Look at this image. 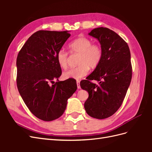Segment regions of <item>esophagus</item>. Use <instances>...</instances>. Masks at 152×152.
I'll return each mask as SVG.
<instances>
[{"label": "esophagus", "mask_w": 152, "mask_h": 152, "mask_svg": "<svg viewBox=\"0 0 152 152\" xmlns=\"http://www.w3.org/2000/svg\"><path fill=\"white\" fill-rule=\"evenodd\" d=\"M77 88L78 89H80V81L79 80H77Z\"/></svg>", "instance_id": "esophagus-1"}]
</instances>
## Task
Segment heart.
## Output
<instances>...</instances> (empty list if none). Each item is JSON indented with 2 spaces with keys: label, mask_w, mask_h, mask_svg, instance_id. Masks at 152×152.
<instances>
[{
  "label": "heart",
  "mask_w": 152,
  "mask_h": 152,
  "mask_svg": "<svg viewBox=\"0 0 152 152\" xmlns=\"http://www.w3.org/2000/svg\"><path fill=\"white\" fill-rule=\"evenodd\" d=\"M70 52L72 54H79L77 64L79 65L71 68L63 73L64 79H80L88 74L89 67L95 68L102 60L103 52L99 44H92V41L87 37H81L73 40L69 44ZM56 60L59 66L66 68L68 63V53L66 50H59L56 54Z\"/></svg>",
  "instance_id": "1"
}]
</instances>
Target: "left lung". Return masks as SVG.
<instances>
[{"mask_svg": "<svg viewBox=\"0 0 152 152\" xmlns=\"http://www.w3.org/2000/svg\"><path fill=\"white\" fill-rule=\"evenodd\" d=\"M89 35L99 40L103 56L99 65L80 85L89 93L84 103L87 113L104 119L115 113L125 98L132 78L131 53L126 41L109 28L99 27ZM93 80L98 81L99 85L90 81Z\"/></svg>", "mask_w": 152, "mask_h": 152, "instance_id": "8db88e82", "label": "left lung"}]
</instances>
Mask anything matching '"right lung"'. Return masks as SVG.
<instances>
[{"instance_id": "right-lung-1", "label": "right lung", "mask_w": 152, "mask_h": 152, "mask_svg": "<svg viewBox=\"0 0 152 152\" xmlns=\"http://www.w3.org/2000/svg\"><path fill=\"white\" fill-rule=\"evenodd\" d=\"M70 36L68 31H37L30 37L18 55V91L30 111L44 121L61 117L68 99L77 89L74 80H58L61 68L56 54ZM55 79L58 81L55 83ZM50 83L55 84L50 85Z\"/></svg>"}]
</instances>
